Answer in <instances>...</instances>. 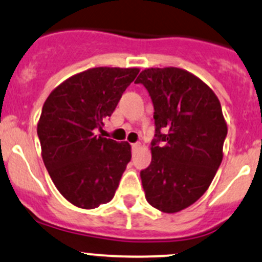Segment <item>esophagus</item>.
<instances>
[{
    "mask_svg": "<svg viewBox=\"0 0 262 262\" xmlns=\"http://www.w3.org/2000/svg\"><path fill=\"white\" fill-rule=\"evenodd\" d=\"M141 147V143L140 142H135V143H131V148H132V152H136L139 148Z\"/></svg>",
    "mask_w": 262,
    "mask_h": 262,
    "instance_id": "1",
    "label": "esophagus"
}]
</instances>
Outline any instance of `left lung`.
<instances>
[{
    "instance_id": "8db88e82",
    "label": "left lung",
    "mask_w": 262,
    "mask_h": 262,
    "mask_svg": "<svg viewBox=\"0 0 262 262\" xmlns=\"http://www.w3.org/2000/svg\"><path fill=\"white\" fill-rule=\"evenodd\" d=\"M154 105L152 161L140 172L146 200L173 213L196 202L222 161L227 126L219 98L206 83L176 67L147 69L135 81Z\"/></svg>"
}]
</instances>
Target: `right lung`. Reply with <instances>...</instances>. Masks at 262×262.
<instances>
[{
  "instance_id": "add662e5",
  "label": "right lung",
  "mask_w": 262,
  "mask_h": 262,
  "mask_svg": "<svg viewBox=\"0 0 262 262\" xmlns=\"http://www.w3.org/2000/svg\"><path fill=\"white\" fill-rule=\"evenodd\" d=\"M139 69L96 67L56 87L45 101L37 125L42 159L67 201L95 209L111 201L131 160L127 142L106 139L105 120L116 108Z\"/></svg>"
}]
</instances>
